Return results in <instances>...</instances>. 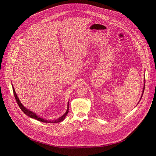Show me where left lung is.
Wrapping results in <instances>:
<instances>
[{"instance_id": "8db88e82", "label": "left lung", "mask_w": 156, "mask_h": 156, "mask_svg": "<svg viewBox=\"0 0 156 156\" xmlns=\"http://www.w3.org/2000/svg\"><path fill=\"white\" fill-rule=\"evenodd\" d=\"M144 87H145V78H144V87H143V91H142V94H141V98H140V101H139L138 103H139V102H140V101H141V98H142V96H143V93H144Z\"/></svg>"}]
</instances>
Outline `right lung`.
<instances>
[{
  "instance_id": "right-lung-1",
  "label": "right lung",
  "mask_w": 156,
  "mask_h": 156,
  "mask_svg": "<svg viewBox=\"0 0 156 156\" xmlns=\"http://www.w3.org/2000/svg\"><path fill=\"white\" fill-rule=\"evenodd\" d=\"M12 87H13V94H14L15 99H16V102H17L18 106L20 107V108H21V110L22 111H23V112L27 115H28V117H31V118H32V119H36V120H39V121H40V122H44V123H58V122H62V121L65 119V118L66 117V115H67V114H68V112H69V101L68 102L67 109H66V112H65L62 117H59V118L57 119H55V120H51V121H50V120H46V119H42V118L39 117L38 115H36V113L33 112V111L30 110L29 109H28L27 108H26L23 104H22L21 102H20V101L19 100V99H18V98L16 94V92H15V89H14V87H13V84H12Z\"/></svg>"
}]
</instances>
